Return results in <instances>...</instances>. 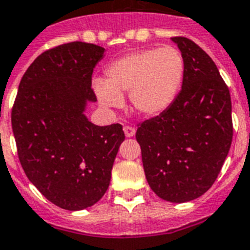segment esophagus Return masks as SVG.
Segmentation results:
<instances>
[{
  "label": "esophagus",
  "mask_w": 250,
  "mask_h": 250,
  "mask_svg": "<svg viewBox=\"0 0 250 250\" xmlns=\"http://www.w3.org/2000/svg\"><path fill=\"white\" fill-rule=\"evenodd\" d=\"M123 131H125V135L127 136V137H132V136L135 135L136 129L132 127V125H125V128H123Z\"/></svg>",
  "instance_id": "esophagus-1"
}]
</instances>
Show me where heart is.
I'll list each match as a JSON object with an SVG mask.
<instances>
[{
    "mask_svg": "<svg viewBox=\"0 0 250 250\" xmlns=\"http://www.w3.org/2000/svg\"><path fill=\"white\" fill-rule=\"evenodd\" d=\"M185 76L181 52L172 46L146 48L115 60L106 79L96 78L93 90L104 107H119L122 93L129 92L132 107L143 115H157L176 100Z\"/></svg>",
    "mask_w": 250,
    "mask_h": 250,
    "instance_id": "obj_1",
    "label": "heart"
}]
</instances>
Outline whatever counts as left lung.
<instances>
[{"label":"left lung","mask_w":250,"mask_h":250,"mask_svg":"<svg viewBox=\"0 0 250 250\" xmlns=\"http://www.w3.org/2000/svg\"><path fill=\"white\" fill-rule=\"evenodd\" d=\"M185 62L182 88L167 110L139 125L147 184L163 200L185 203L208 191L224 166L232 118L229 87L209 55L173 37Z\"/></svg>","instance_id":"8db88e82"}]
</instances>
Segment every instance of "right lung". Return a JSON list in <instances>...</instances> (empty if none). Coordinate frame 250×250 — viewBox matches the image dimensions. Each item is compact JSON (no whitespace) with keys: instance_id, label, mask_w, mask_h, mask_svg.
Instances as JSON below:
<instances>
[{"instance_id":"1","label":"right lung","mask_w":250,"mask_h":250,"mask_svg":"<svg viewBox=\"0 0 250 250\" xmlns=\"http://www.w3.org/2000/svg\"><path fill=\"white\" fill-rule=\"evenodd\" d=\"M104 47L70 42L44 51L20 81L11 111L18 155L29 181L55 206L86 209L106 192L125 132L93 125V68Z\"/></svg>"}]
</instances>
